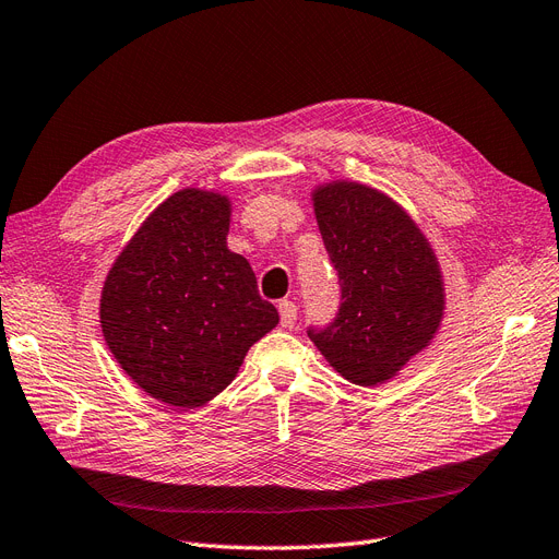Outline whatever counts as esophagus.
<instances>
[{
  "instance_id": "1",
  "label": "esophagus",
  "mask_w": 559,
  "mask_h": 559,
  "mask_svg": "<svg viewBox=\"0 0 559 559\" xmlns=\"http://www.w3.org/2000/svg\"><path fill=\"white\" fill-rule=\"evenodd\" d=\"M278 313H281V324L283 326H293L297 320V304L290 299L278 301Z\"/></svg>"
}]
</instances>
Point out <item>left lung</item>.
<instances>
[{
	"label": "left lung",
	"mask_w": 559,
	"mask_h": 559,
	"mask_svg": "<svg viewBox=\"0 0 559 559\" xmlns=\"http://www.w3.org/2000/svg\"><path fill=\"white\" fill-rule=\"evenodd\" d=\"M313 206L341 306L324 329L308 326V338L345 380L382 384L438 334L444 316L438 258L403 206L366 183L318 186Z\"/></svg>",
	"instance_id": "8db88e82"
}]
</instances>
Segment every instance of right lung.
<instances>
[{
  "label": "right lung",
  "instance_id": "1",
  "mask_svg": "<svg viewBox=\"0 0 559 559\" xmlns=\"http://www.w3.org/2000/svg\"><path fill=\"white\" fill-rule=\"evenodd\" d=\"M230 200L183 189L160 202L123 246L100 293L112 357L165 405L200 407L230 384L278 324L251 264L227 248Z\"/></svg>",
  "mask_w": 559,
  "mask_h": 559
}]
</instances>
